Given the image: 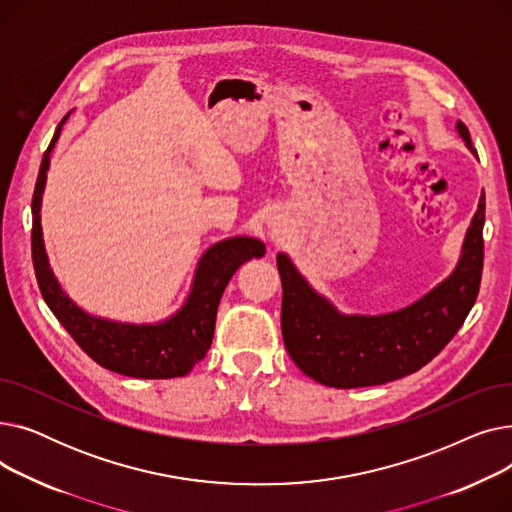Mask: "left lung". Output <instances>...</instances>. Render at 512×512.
Here are the masks:
<instances>
[{"label": "left lung", "mask_w": 512, "mask_h": 512, "mask_svg": "<svg viewBox=\"0 0 512 512\" xmlns=\"http://www.w3.org/2000/svg\"><path fill=\"white\" fill-rule=\"evenodd\" d=\"M465 147L477 157L469 130L456 122ZM486 195L467 228L450 276L415 303L378 315L342 313L319 294L286 253H278L282 280V336L290 359L330 388H363L394 382L432 361L469 315L483 270Z\"/></svg>", "instance_id": "obj_1"}]
</instances>
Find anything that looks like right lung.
<instances>
[{"label": "right lung", "instance_id": "1", "mask_svg": "<svg viewBox=\"0 0 512 512\" xmlns=\"http://www.w3.org/2000/svg\"><path fill=\"white\" fill-rule=\"evenodd\" d=\"M70 114L72 112L62 118L53 132L33 195V265L43 299L76 344L101 367L141 380L180 378L209 351L215 315H218V305L230 278L245 261L263 257L265 245L253 236H230L215 242L201 255L182 307L155 324H128V321L107 319L76 305L49 267L41 228V201L51 151Z\"/></svg>", "mask_w": 512, "mask_h": 512}]
</instances>
